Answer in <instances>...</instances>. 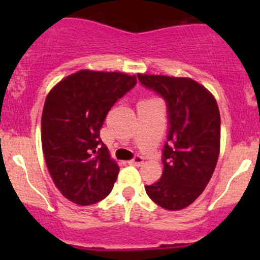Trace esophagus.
Wrapping results in <instances>:
<instances>
[{"instance_id": "obj_1", "label": "esophagus", "mask_w": 260, "mask_h": 260, "mask_svg": "<svg viewBox=\"0 0 260 260\" xmlns=\"http://www.w3.org/2000/svg\"><path fill=\"white\" fill-rule=\"evenodd\" d=\"M142 164H143V158L141 156H136L135 158L129 161V165H133V166H141Z\"/></svg>"}]
</instances>
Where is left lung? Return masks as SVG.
<instances>
[{"mask_svg": "<svg viewBox=\"0 0 260 260\" xmlns=\"http://www.w3.org/2000/svg\"><path fill=\"white\" fill-rule=\"evenodd\" d=\"M146 88L161 94L169 107V142L164 172L145 186L154 204L170 211L187 208L205 190L220 152V112L214 95L191 78L138 74Z\"/></svg>", "mask_w": 260, "mask_h": 260, "instance_id": "1", "label": "left lung"}]
</instances>
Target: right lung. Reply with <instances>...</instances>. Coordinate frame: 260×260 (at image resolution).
<instances>
[{
	"label": "right lung",
	"mask_w": 260,
	"mask_h": 260,
	"mask_svg": "<svg viewBox=\"0 0 260 260\" xmlns=\"http://www.w3.org/2000/svg\"><path fill=\"white\" fill-rule=\"evenodd\" d=\"M136 83V75L84 69L49 91L41 145L50 176L72 203L91 205L113 188L119 166L102 142L101 128L109 109Z\"/></svg>",
	"instance_id": "add662e5"
}]
</instances>
